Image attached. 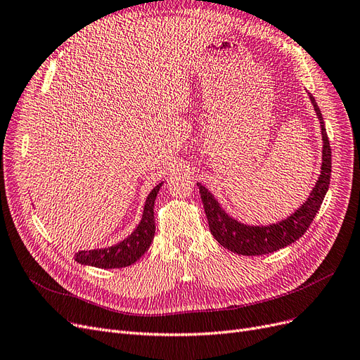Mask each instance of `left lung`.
Here are the masks:
<instances>
[{
    "instance_id": "left-lung-1",
    "label": "left lung",
    "mask_w": 360,
    "mask_h": 360,
    "mask_svg": "<svg viewBox=\"0 0 360 360\" xmlns=\"http://www.w3.org/2000/svg\"><path fill=\"white\" fill-rule=\"evenodd\" d=\"M308 96L317 115L321 141H323V147H321V167L314 188L309 192L307 200L292 214L276 223H269V225H249V223H243L226 213L214 195L201 183H196L201 193L210 231H212L213 237L219 241V244H221L225 249L243 256H260L280 250L283 247L300 240L317 214L329 188L332 162L330 146L323 116L320 113L314 96L309 92Z\"/></svg>"
}]
</instances>
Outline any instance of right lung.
I'll list each match as a JSON object with an SVG mask.
<instances>
[{
    "mask_svg": "<svg viewBox=\"0 0 360 360\" xmlns=\"http://www.w3.org/2000/svg\"><path fill=\"white\" fill-rule=\"evenodd\" d=\"M164 181H160L147 195L141 220L135 229L128 235L125 240L116 243L115 245L101 247V249L92 250H82L76 253V260L82 265H89L95 268L113 269V268H125L137 260L147 252L155 237V200L159 193V189L162 188Z\"/></svg>",
    "mask_w": 360,
    "mask_h": 360,
    "instance_id": "1",
    "label": "right lung"
}]
</instances>
